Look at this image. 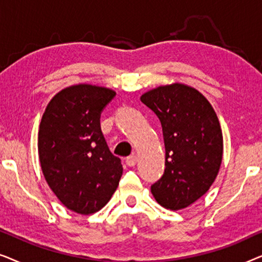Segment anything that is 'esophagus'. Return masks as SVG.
<instances>
[{
    "label": "esophagus",
    "mask_w": 262,
    "mask_h": 262,
    "mask_svg": "<svg viewBox=\"0 0 262 262\" xmlns=\"http://www.w3.org/2000/svg\"><path fill=\"white\" fill-rule=\"evenodd\" d=\"M126 163H127V166H130V167L136 166V163H137V156H136L135 154H132V155L126 157Z\"/></svg>",
    "instance_id": "1"
}]
</instances>
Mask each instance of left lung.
<instances>
[{"instance_id": "left-lung-1", "label": "left lung", "mask_w": 262, "mask_h": 262, "mask_svg": "<svg viewBox=\"0 0 262 262\" xmlns=\"http://www.w3.org/2000/svg\"><path fill=\"white\" fill-rule=\"evenodd\" d=\"M162 125L166 169L151 186L161 206L185 209L209 191L223 159V134L213 107L195 88L160 85L141 96Z\"/></svg>"}]
</instances>
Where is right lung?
I'll return each instance as SVG.
<instances>
[{"mask_svg":"<svg viewBox=\"0 0 262 262\" xmlns=\"http://www.w3.org/2000/svg\"><path fill=\"white\" fill-rule=\"evenodd\" d=\"M116 92L87 83L57 93L38 132L40 167L49 187L67 209L80 214L101 210L119 185V157L110 151L100 114Z\"/></svg>","mask_w":262,"mask_h":262,"instance_id":"add662e5","label":"right lung"}]
</instances>
